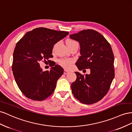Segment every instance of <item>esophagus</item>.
<instances>
[{
  "instance_id": "esophagus-1",
  "label": "esophagus",
  "mask_w": 132,
  "mask_h": 132,
  "mask_svg": "<svg viewBox=\"0 0 132 132\" xmlns=\"http://www.w3.org/2000/svg\"><path fill=\"white\" fill-rule=\"evenodd\" d=\"M69 72V71H67V70H64V71H63V73L65 74V75H66V74H67V73H68Z\"/></svg>"
}]
</instances>
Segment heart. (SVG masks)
<instances>
[{"instance_id": "b5f03b06", "label": "heart", "mask_w": 132, "mask_h": 132, "mask_svg": "<svg viewBox=\"0 0 132 132\" xmlns=\"http://www.w3.org/2000/svg\"><path fill=\"white\" fill-rule=\"evenodd\" d=\"M76 43H77L76 41L72 40H70V39L67 40L66 41V44L67 46L76 44ZM72 62H73V60L69 59H62L59 60V63L60 65L66 69H69L70 68Z\"/></svg>"}]
</instances>
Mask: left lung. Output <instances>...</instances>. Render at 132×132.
Wrapping results in <instances>:
<instances>
[{"instance_id": "1", "label": "left lung", "mask_w": 132, "mask_h": 132, "mask_svg": "<svg viewBox=\"0 0 132 132\" xmlns=\"http://www.w3.org/2000/svg\"><path fill=\"white\" fill-rule=\"evenodd\" d=\"M78 41L80 54L76 65L80 70L89 69L85 75L75 72L77 78L71 84L72 93L80 102L91 104L106 95L114 77V55L107 40L94 30H83L70 35Z\"/></svg>"}]
</instances>
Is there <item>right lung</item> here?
Returning a JSON list of instances; mask_svg holds the SVG:
<instances>
[{"label": "right lung", "mask_w": 132, "mask_h": 132, "mask_svg": "<svg viewBox=\"0 0 132 132\" xmlns=\"http://www.w3.org/2000/svg\"><path fill=\"white\" fill-rule=\"evenodd\" d=\"M69 34L38 28L26 32L17 43L13 53L12 71L18 87L28 98L43 101L55 91L63 69L56 65L50 71H44L39 62L51 57L54 45Z\"/></svg>", "instance_id": "1"}]
</instances>
